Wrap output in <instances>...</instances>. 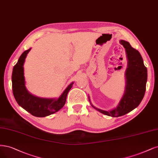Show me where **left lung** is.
I'll return each mask as SVG.
<instances>
[{
	"label": "left lung",
	"mask_w": 158,
	"mask_h": 158,
	"mask_svg": "<svg viewBox=\"0 0 158 158\" xmlns=\"http://www.w3.org/2000/svg\"><path fill=\"white\" fill-rule=\"evenodd\" d=\"M119 43L126 50L127 59V67L125 73L126 84L121 100L116 107L106 111L94 106L88 97L92 107L101 113L112 117L123 116L137 108L143 99L147 81V69L139 52L132 48L127 41L120 40Z\"/></svg>",
	"instance_id": "left-lung-1"
}]
</instances>
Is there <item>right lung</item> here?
<instances>
[{
  "instance_id": "obj_1",
  "label": "right lung",
  "mask_w": 158,
  "mask_h": 158,
  "mask_svg": "<svg viewBox=\"0 0 158 158\" xmlns=\"http://www.w3.org/2000/svg\"><path fill=\"white\" fill-rule=\"evenodd\" d=\"M31 48L25 51L19 57L13 68L12 81V91L18 104L32 116L46 117L59 111L66 102L67 96L74 82L70 83L59 98H41L30 94L25 87L23 64L27 54Z\"/></svg>"
}]
</instances>
